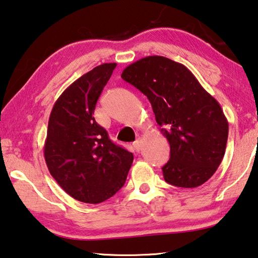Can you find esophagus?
I'll list each match as a JSON object with an SVG mask.
<instances>
[{
  "mask_svg": "<svg viewBox=\"0 0 258 258\" xmlns=\"http://www.w3.org/2000/svg\"><path fill=\"white\" fill-rule=\"evenodd\" d=\"M133 146L135 149H137V151H140V149H141V147H142V138H138L137 140H135Z\"/></svg>",
  "mask_w": 258,
  "mask_h": 258,
  "instance_id": "1",
  "label": "esophagus"
}]
</instances>
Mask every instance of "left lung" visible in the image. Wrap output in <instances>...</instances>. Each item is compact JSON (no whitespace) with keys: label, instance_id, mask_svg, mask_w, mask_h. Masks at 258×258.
<instances>
[{"label":"left lung","instance_id":"8db88e82","mask_svg":"<svg viewBox=\"0 0 258 258\" xmlns=\"http://www.w3.org/2000/svg\"><path fill=\"white\" fill-rule=\"evenodd\" d=\"M121 78L149 99L160 132L171 147L165 181L197 187L213 176L223 159L229 123L220 103L184 64L160 55L131 63Z\"/></svg>","mask_w":258,"mask_h":258}]
</instances>
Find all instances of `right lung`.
Listing matches in <instances>:
<instances>
[{
    "label": "right lung",
    "instance_id": "right-lung-1",
    "mask_svg": "<svg viewBox=\"0 0 258 258\" xmlns=\"http://www.w3.org/2000/svg\"><path fill=\"white\" fill-rule=\"evenodd\" d=\"M117 63H102L69 85L52 108L44 158L56 183L74 199L99 204L124 185L133 154L116 146L94 119L98 99Z\"/></svg>",
    "mask_w": 258,
    "mask_h": 258
}]
</instances>
